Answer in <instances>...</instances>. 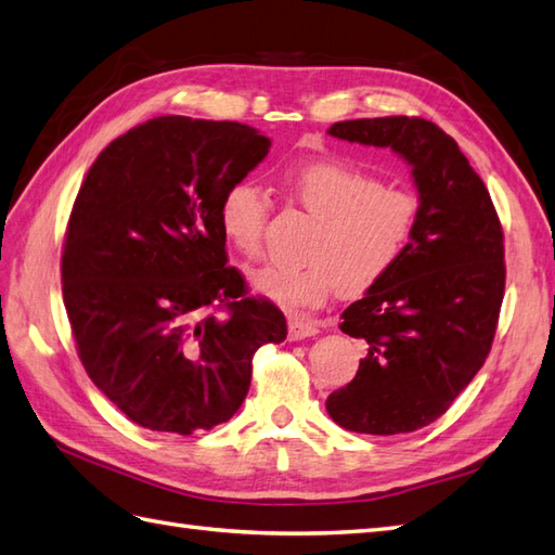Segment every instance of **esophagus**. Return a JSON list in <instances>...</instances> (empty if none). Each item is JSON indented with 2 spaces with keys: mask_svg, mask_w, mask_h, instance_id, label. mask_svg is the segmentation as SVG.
Instances as JSON below:
<instances>
[{
  "mask_svg": "<svg viewBox=\"0 0 555 555\" xmlns=\"http://www.w3.org/2000/svg\"><path fill=\"white\" fill-rule=\"evenodd\" d=\"M319 333L317 321L312 319H305V317H291L288 319V338L291 340H305V338H312Z\"/></svg>",
  "mask_w": 555,
  "mask_h": 555,
  "instance_id": "obj_1",
  "label": "esophagus"
}]
</instances>
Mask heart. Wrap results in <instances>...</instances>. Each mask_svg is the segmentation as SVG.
Returning a JSON list of instances; mask_svg holds the SVG:
<instances>
[{
  "label": "heart",
  "mask_w": 555,
  "mask_h": 555,
  "mask_svg": "<svg viewBox=\"0 0 555 555\" xmlns=\"http://www.w3.org/2000/svg\"><path fill=\"white\" fill-rule=\"evenodd\" d=\"M283 193L317 217L305 267L269 264L250 276L257 295L288 312L324 305L343 295H364L402 260L414 236L418 201L411 191L380 184L376 177L340 160H314L286 172ZM267 193L255 182L231 184L219 201V227L243 257L262 253L269 217Z\"/></svg>",
  "instance_id": "obj_1"
}]
</instances>
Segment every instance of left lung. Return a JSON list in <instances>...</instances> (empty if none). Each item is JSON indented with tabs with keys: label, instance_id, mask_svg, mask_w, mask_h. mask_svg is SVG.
<instances>
[{
	"label": "left lung",
	"instance_id": "8db88e82",
	"mask_svg": "<svg viewBox=\"0 0 555 555\" xmlns=\"http://www.w3.org/2000/svg\"><path fill=\"white\" fill-rule=\"evenodd\" d=\"M328 134L406 160L418 217L399 264L340 317L364 359L326 411L352 433H414L485 364L504 300V231L482 179L437 125L395 115L336 122Z\"/></svg>",
	"mask_w": 555,
	"mask_h": 555
}]
</instances>
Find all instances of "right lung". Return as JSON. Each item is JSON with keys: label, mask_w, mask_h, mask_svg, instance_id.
Listing matches in <instances>:
<instances>
[{"label": "right lung", "mask_w": 555, "mask_h": 555, "mask_svg": "<svg viewBox=\"0 0 555 555\" xmlns=\"http://www.w3.org/2000/svg\"><path fill=\"white\" fill-rule=\"evenodd\" d=\"M272 141L241 122L165 115L99 153L61 257L85 371L141 428L191 435L236 414L253 354L286 340L269 300L227 267L219 201ZM224 311V315H217Z\"/></svg>", "instance_id": "right-lung-1"}]
</instances>
